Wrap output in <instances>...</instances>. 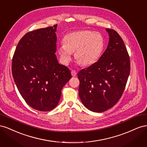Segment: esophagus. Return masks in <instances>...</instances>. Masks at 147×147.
Returning <instances> with one entry per match:
<instances>
[{"mask_svg":"<svg viewBox=\"0 0 147 147\" xmlns=\"http://www.w3.org/2000/svg\"><path fill=\"white\" fill-rule=\"evenodd\" d=\"M71 74L73 77H75L77 75V72L75 70H72V72H71Z\"/></svg>","mask_w":147,"mask_h":147,"instance_id":"obj_1","label":"esophagus"}]
</instances>
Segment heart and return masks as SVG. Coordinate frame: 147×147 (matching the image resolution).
Here are the masks:
<instances>
[{"mask_svg":"<svg viewBox=\"0 0 147 147\" xmlns=\"http://www.w3.org/2000/svg\"><path fill=\"white\" fill-rule=\"evenodd\" d=\"M64 43L58 47L61 59L67 63L72 59V53L78 63L89 65L96 62L104 50V38L100 33L92 30H80L66 35Z\"/></svg>","mask_w":147,"mask_h":147,"instance_id":"heart-1","label":"heart"}]
</instances>
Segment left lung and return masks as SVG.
<instances>
[{
  "mask_svg": "<svg viewBox=\"0 0 147 147\" xmlns=\"http://www.w3.org/2000/svg\"><path fill=\"white\" fill-rule=\"evenodd\" d=\"M107 49L96 63L78 72V94L84 107L94 112L112 108L121 98L130 74V59L120 35L106 29Z\"/></svg>",
  "mask_w": 147,
  "mask_h": 147,
  "instance_id": "1",
  "label": "left lung"
}]
</instances>
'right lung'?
I'll use <instances>...</instances> for the list:
<instances>
[{
  "label": "right lung",
  "mask_w": 147,
  "mask_h": 147,
  "mask_svg": "<svg viewBox=\"0 0 147 147\" xmlns=\"http://www.w3.org/2000/svg\"><path fill=\"white\" fill-rule=\"evenodd\" d=\"M57 24L26 34L18 43L11 72L20 94L31 107L41 112L55 109L61 91L72 78L59 64L55 53Z\"/></svg>",
  "instance_id": "obj_1"
}]
</instances>
